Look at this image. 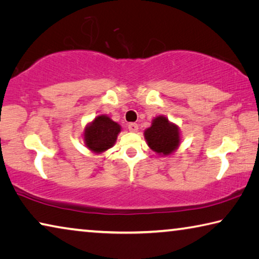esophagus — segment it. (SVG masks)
I'll return each instance as SVG.
<instances>
[{"mask_svg":"<svg viewBox=\"0 0 259 259\" xmlns=\"http://www.w3.org/2000/svg\"><path fill=\"white\" fill-rule=\"evenodd\" d=\"M128 130L131 131V132H133V133L138 132V130H139V125H138V124H135V122H131V124H128Z\"/></svg>","mask_w":259,"mask_h":259,"instance_id":"esophagus-1","label":"esophagus"}]
</instances>
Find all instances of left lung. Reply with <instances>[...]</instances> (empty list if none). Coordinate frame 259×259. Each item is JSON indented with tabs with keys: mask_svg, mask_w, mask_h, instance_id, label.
Listing matches in <instances>:
<instances>
[{
	"mask_svg": "<svg viewBox=\"0 0 259 259\" xmlns=\"http://www.w3.org/2000/svg\"><path fill=\"white\" fill-rule=\"evenodd\" d=\"M143 134L150 149L160 156L173 154L181 142L179 127L165 116L155 117L151 126L148 127Z\"/></svg>",
	"mask_w": 259,
	"mask_h": 259,
	"instance_id": "1",
	"label": "left lung"
}]
</instances>
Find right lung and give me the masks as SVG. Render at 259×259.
I'll return each instance as SVG.
<instances>
[{
	"label": "right lung",
	"mask_w": 259,
	"mask_h": 259,
	"mask_svg": "<svg viewBox=\"0 0 259 259\" xmlns=\"http://www.w3.org/2000/svg\"><path fill=\"white\" fill-rule=\"evenodd\" d=\"M121 127L107 114L96 116L84 127L82 138L84 146L94 154H102L112 148Z\"/></svg>",
	"instance_id": "obj_1"
}]
</instances>
